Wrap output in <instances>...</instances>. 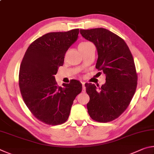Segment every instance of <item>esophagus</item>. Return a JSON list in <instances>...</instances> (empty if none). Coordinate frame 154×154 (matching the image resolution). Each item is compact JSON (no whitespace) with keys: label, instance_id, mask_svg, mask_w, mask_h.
I'll use <instances>...</instances> for the list:
<instances>
[{"label":"esophagus","instance_id":"esophagus-1","mask_svg":"<svg viewBox=\"0 0 154 154\" xmlns=\"http://www.w3.org/2000/svg\"><path fill=\"white\" fill-rule=\"evenodd\" d=\"M82 92H85V83H82Z\"/></svg>","mask_w":154,"mask_h":154}]
</instances>
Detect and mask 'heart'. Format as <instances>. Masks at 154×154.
Here are the masks:
<instances>
[{
  "mask_svg": "<svg viewBox=\"0 0 154 154\" xmlns=\"http://www.w3.org/2000/svg\"><path fill=\"white\" fill-rule=\"evenodd\" d=\"M90 43H89V42H83V43H82L79 44V48H81V47L85 46V45H88V44H90Z\"/></svg>",
  "mask_w": 154,
  "mask_h": 154,
  "instance_id": "heart-1",
  "label": "heart"
}]
</instances>
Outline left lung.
<instances>
[{
    "mask_svg": "<svg viewBox=\"0 0 154 154\" xmlns=\"http://www.w3.org/2000/svg\"><path fill=\"white\" fill-rule=\"evenodd\" d=\"M80 33L95 45L96 68L106 75V82L101 87L85 84L90 96L88 113L96 122H111L128 108L136 91L138 79L133 57L126 42L105 28L80 30Z\"/></svg>",
    "mask_w": 154,
    "mask_h": 154,
    "instance_id": "left-lung-1",
    "label": "left lung"
}]
</instances>
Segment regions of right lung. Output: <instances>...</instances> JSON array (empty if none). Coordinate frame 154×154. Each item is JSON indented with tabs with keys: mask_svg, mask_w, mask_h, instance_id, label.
I'll return each mask as SVG.
<instances>
[{
	"mask_svg": "<svg viewBox=\"0 0 154 154\" xmlns=\"http://www.w3.org/2000/svg\"><path fill=\"white\" fill-rule=\"evenodd\" d=\"M79 32L73 29L45 34L30 44L20 64L19 86L23 100L33 116L46 124L66 122L73 100L82 90L79 81L72 79L62 88L54 77Z\"/></svg>",
	"mask_w": 154,
	"mask_h": 154,
	"instance_id": "right-lung-1",
	"label": "right lung"
}]
</instances>
